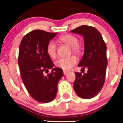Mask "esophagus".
Here are the masks:
<instances>
[{
  "label": "esophagus",
  "instance_id": "1",
  "mask_svg": "<svg viewBox=\"0 0 123 123\" xmlns=\"http://www.w3.org/2000/svg\"><path fill=\"white\" fill-rule=\"evenodd\" d=\"M69 72L68 71H66V70H63V74H64V75H66V74L68 73Z\"/></svg>",
  "mask_w": 123,
  "mask_h": 123
}]
</instances>
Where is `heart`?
Instances as JSON below:
<instances>
[{
	"label": "heart",
	"mask_w": 123,
	"mask_h": 123,
	"mask_svg": "<svg viewBox=\"0 0 123 123\" xmlns=\"http://www.w3.org/2000/svg\"><path fill=\"white\" fill-rule=\"evenodd\" d=\"M59 40L62 43L72 47V50L74 53L79 51L80 47L79 46L78 39L76 36L70 34L64 35L59 38ZM47 53L51 58H55L57 54L55 44L53 41H50L48 43L46 48ZM77 60L74 56H70L66 58H60L56 61L55 65L58 67L63 69L64 70H68L71 68L72 66L77 63Z\"/></svg>",
	"instance_id": "heart-1"
}]
</instances>
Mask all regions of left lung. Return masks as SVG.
<instances>
[{"label": "left lung", "mask_w": 123, "mask_h": 123, "mask_svg": "<svg viewBox=\"0 0 123 123\" xmlns=\"http://www.w3.org/2000/svg\"><path fill=\"white\" fill-rule=\"evenodd\" d=\"M71 32L83 36L84 52L78 66L82 70L88 69L84 74L75 72L73 88L80 98H92L101 91L105 83L108 65L106 46L100 32L92 26L82 25Z\"/></svg>", "instance_id": "1"}]
</instances>
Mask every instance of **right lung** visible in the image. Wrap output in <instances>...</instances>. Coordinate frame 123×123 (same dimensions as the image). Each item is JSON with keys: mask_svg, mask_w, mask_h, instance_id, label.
Wrapping results in <instances>:
<instances>
[{"mask_svg": "<svg viewBox=\"0 0 123 123\" xmlns=\"http://www.w3.org/2000/svg\"><path fill=\"white\" fill-rule=\"evenodd\" d=\"M57 33L34 30L22 38L19 47L18 63L22 81L31 97L39 102H50L55 98L58 83L63 75L60 68H54L48 55V43ZM52 69L50 74L43 72Z\"/></svg>", "mask_w": 123, "mask_h": 123, "instance_id": "1", "label": "right lung"}]
</instances>
